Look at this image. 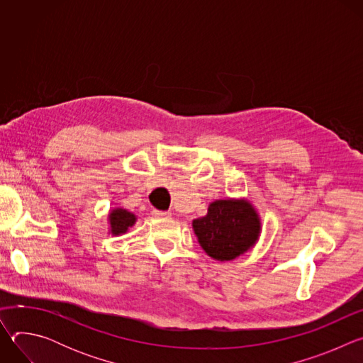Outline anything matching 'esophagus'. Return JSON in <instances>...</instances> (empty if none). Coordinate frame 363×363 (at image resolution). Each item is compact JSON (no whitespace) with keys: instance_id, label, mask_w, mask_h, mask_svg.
Returning <instances> with one entry per match:
<instances>
[{"instance_id":"obj_1","label":"esophagus","mask_w":363,"mask_h":363,"mask_svg":"<svg viewBox=\"0 0 363 363\" xmlns=\"http://www.w3.org/2000/svg\"><path fill=\"white\" fill-rule=\"evenodd\" d=\"M152 216L157 217V218H165V217H169L171 213H167V211H158V210H153L152 211Z\"/></svg>"}]
</instances>
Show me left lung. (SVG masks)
<instances>
[{"label": "left lung", "mask_w": 363, "mask_h": 363, "mask_svg": "<svg viewBox=\"0 0 363 363\" xmlns=\"http://www.w3.org/2000/svg\"><path fill=\"white\" fill-rule=\"evenodd\" d=\"M202 250L214 260L231 262L255 245L262 220L248 199H217L205 217L192 221Z\"/></svg>", "instance_id": "left-lung-1"}]
</instances>
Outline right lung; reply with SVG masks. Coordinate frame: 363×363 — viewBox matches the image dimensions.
I'll list each match as a JSON object with an SVG mask.
<instances>
[{
    "label": "right lung",
    "instance_id": "obj_1",
    "mask_svg": "<svg viewBox=\"0 0 363 363\" xmlns=\"http://www.w3.org/2000/svg\"><path fill=\"white\" fill-rule=\"evenodd\" d=\"M109 223V234L112 235H122L128 233V230L135 225L136 216L123 208H113L108 216Z\"/></svg>",
    "mask_w": 363,
    "mask_h": 363
}]
</instances>
